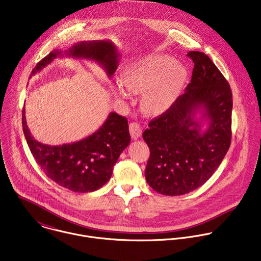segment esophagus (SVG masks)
Listing matches in <instances>:
<instances>
[{
    "mask_svg": "<svg viewBox=\"0 0 261 261\" xmlns=\"http://www.w3.org/2000/svg\"><path fill=\"white\" fill-rule=\"evenodd\" d=\"M129 130H130V134H131V137L133 139H137L141 136L142 134V128L140 126V124H138L137 122H132L130 123L129 125Z\"/></svg>",
    "mask_w": 261,
    "mask_h": 261,
    "instance_id": "34e87169",
    "label": "esophagus"
}]
</instances>
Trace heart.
I'll return each instance as SVG.
<instances>
[{
    "instance_id": "heart-1",
    "label": "heart",
    "mask_w": 261,
    "mask_h": 261,
    "mask_svg": "<svg viewBox=\"0 0 261 261\" xmlns=\"http://www.w3.org/2000/svg\"><path fill=\"white\" fill-rule=\"evenodd\" d=\"M186 69L166 55H152L132 62L122 72V83L134 93L145 92L142 111L147 115H161L177 98L185 80ZM115 90L124 95L122 84L117 83Z\"/></svg>"
}]
</instances>
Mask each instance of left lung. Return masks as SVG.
<instances>
[{
	"label": "left lung",
	"mask_w": 261,
	"mask_h": 261,
	"mask_svg": "<svg viewBox=\"0 0 261 261\" xmlns=\"http://www.w3.org/2000/svg\"><path fill=\"white\" fill-rule=\"evenodd\" d=\"M193 63L191 82L163 114L148 123L142 137L150 155L145 179L156 192L176 196L203 185L224 160L232 139V90L229 82L201 51L187 54ZM203 105L209 129L200 133L192 115Z\"/></svg>",
	"instance_id": "1"
}]
</instances>
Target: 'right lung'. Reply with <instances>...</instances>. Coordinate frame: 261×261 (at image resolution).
Instances as JSON below:
<instances>
[{
	"mask_svg": "<svg viewBox=\"0 0 261 261\" xmlns=\"http://www.w3.org/2000/svg\"><path fill=\"white\" fill-rule=\"evenodd\" d=\"M76 57L92 59L113 75L117 69V51L106 40L80 42L71 48ZM61 53L53 50L33 68L39 71ZM22 127L29 149L44 174L58 185L74 192H91L102 187L111 178L121 152L129 145L131 137L128 120L113 112L105 124L92 135L71 144L49 146L32 138L22 110Z\"/></svg>",
	"mask_w": 261,
	"mask_h": 261,
	"instance_id": "right-lung-1",
	"label": "right lung"
}]
</instances>
